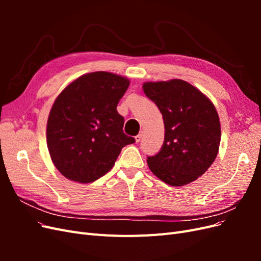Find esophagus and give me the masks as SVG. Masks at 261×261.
Here are the masks:
<instances>
[{
  "mask_svg": "<svg viewBox=\"0 0 261 261\" xmlns=\"http://www.w3.org/2000/svg\"><path fill=\"white\" fill-rule=\"evenodd\" d=\"M141 137H143V133H139L137 136H135V140H136V143H139V141L141 140Z\"/></svg>",
  "mask_w": 261,
  "mask_h": 261,
  "instance_id": "34e87169",
  "label": "esophagus"
}]
</instances>
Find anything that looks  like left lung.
Instances as JSON below:
<instances>
[{"label":"left lung","mask_w":261,"mask_h":261,"mask_svg":"<svg viewBox=\"0 0 261 261\" xmlns=\"http://www.w3.org/2000/svg\"><path fill=\"white\" fill-rule=\"evenodd\" d=\"M144 92L160 110L164 141L147 156L153 174L171 186H183L201 176L215 161L221 140L219 115L212 102L187 82L145 83Z\"/></svg>","instance_id":"obj_1"}]
</instances>
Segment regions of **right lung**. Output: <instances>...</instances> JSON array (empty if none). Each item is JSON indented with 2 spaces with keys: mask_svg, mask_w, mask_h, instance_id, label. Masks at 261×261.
I'll return each mask as SVG.
<instances>
[{
  "mask_svg": "<svg viewBox=\"0 0 261 261\" xmlns=\"http://www.w3.org/2000/svg\"><path fill=\"white\" fill-rule=\"evenodd\" d=\"M128 86L125 77L94 72L77 78L54 101L46 143L66 178L91 183L112 169L123 147L135 143L124 134V117L116 110Z\"/></svg>",
  "mask_w": 261,
  "mask_h": 261,
  "instance_id": "right-lung-1",
  "label": "right lung"
}]
</instances>
